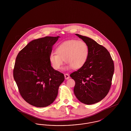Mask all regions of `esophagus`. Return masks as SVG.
Masks as SVG:
<instances>
[{"label":"esophagus","mask_w":131,"mask_h":131,"mask_svg":"<svg viewBox=\"0 0 131 131\" xmlns=\"http://www.w3.org/2000/svg\"><path fill=\"white\" fill-rule=\"evenodd\" d=\"M64 77H65V79L66 80H68L70 78V76L68 74H64Z\"/></svg>","instance_id":"34e87169"}]
</instances>
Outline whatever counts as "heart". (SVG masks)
Instances as JSON below:
<instances>
[{
	"instance_id": "heart-1",
	"label": "heart",
	"mask_w": 131,
	"mask_h": 131,
	"mask_svg": "<svg viewBox=\"0 0 131 131\" xmlns=\"http://www.w3.org/2000/svg\"><path fill=\"white\" fill-rule=\"evenodd\" d=\"M56 53L50 54L49 60L52 68L58 70L61 69L64 60L68 65L66 69L73 68L79 69L86 62L89 55V47L82 40H70L63 42L57 46Z\"/></svg>"
}]
</instances>
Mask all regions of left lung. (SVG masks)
<instances>
[{
	"mask_svg": "<svg viewBox=\"0 0 131 131\" xmlns=\"http://www.w3.org/2000/svg\"><path fill=\"white\" fill-rule=\"evenodd\" d=\"M87 43L89 55L85 64L70 74L75 81L74 92L81 103L92 105L103 99L111 87L114 70L110 52L93 39L75 34Z\"/></svg>",
	"mask_w": 131,
	"mask_h": 131,
	"instance_id": "left-lung-1",
	"label": "left lung"
}]
</instances>
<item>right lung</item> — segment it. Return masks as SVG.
<instances>
[{
	"instance_id": "1",
	"label": "right lung",
	"mask_w": 131,
	"mask_h": 131,
	"mask_svg": "<svg viewBox=\"0 0 131 131\" xmlns=\"http://www.w3.org/2000/svg\"><path fill=\"white\" fill-rule=\"evenodd\" d=\"M59 36L34 40L16 57L13 76L23 98L31 105L43 107L52 104L64 75L51 66L52 46Z\"/></svg>"
}]
</instances>
